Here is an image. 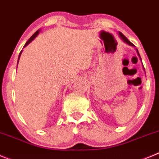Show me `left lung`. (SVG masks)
Masks as SVG:
<instances>
[{"mask_svg":"<svg viewBox=\"0 0 159 159\" xmlns=\"http://www.w3.org/2000/svg\"><path fill=\"white\" fill-rule=\"evenodd\" d=\"M119 34H120V35L121 39H122L123 40H124V42H125V43H128V45H130V46H132V47H134V46H135V45H134V44H133V43H131V42H130V41H129V40H128V39L126 38V37H125V36H124V35H123V34H122V33H121V32H119ZM137 53H138V55H139V51H137ZM139 57H140V56H139ZM140 59H141V58H140Z\"/></svg>","mask_w":159,"mask_h":159,"instance_id":"1","label":"left lung"}]
</instances>
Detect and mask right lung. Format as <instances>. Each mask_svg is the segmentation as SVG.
<instances>
[{
  "mask_svg": "<svg viewBox=\"0 0 159 159\" xmlns=\"http://www.w3.org/2000/svg\"><path fill=\"white\" fill-rule=\"evenodd\" d=\"M39 30H38V31H35V33H34V34H33V35H31V38H30V39H28V41H27V43H25V45H24V47H26V46H27V45H28V44H29V43H31V41L33 40L34 39H35V37H36V36H37V35H38V34H39ZM21 52H22V51H20V55H19V58H18V62H19L20 57V55H21Z\"/></svg>",
  "mask_w": 159,
  "mask_h": 159,
  "instance_id": "obj_1",
  "label": "right lung"
}]
</instances>
